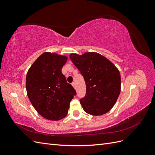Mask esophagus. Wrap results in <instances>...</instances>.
Returning a JSON list of instances; mask_svg holds the SVG:
<instances>
[{"instance_id":"obj_1","label":"esophagus","mask_w":155,"mask_h":155,"mask_svg":"<svg viewBox=\"0 0 155 155\" xmlns=\"http://www.w3.org/2000/svg\"><path fill=\"white\" fill-rule=\"evenodd\" d=\"M72 85L73 86V87H74V88H76V83H75L74 82H73V83H72Z\"/></svg>"}]
</instances>
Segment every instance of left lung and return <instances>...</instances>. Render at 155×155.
Returning a JSON list of instances; mask_svg holds the SVG:
<instances>
[{
    "label": "left lung",
    "mask_w": 155,
    "mask_h": 155,
    "mask_svg": "<svg viewBox=\"0 0 155 155\" xmlns=\"http://www.w3.org/2000/svg\"><path fill=\"white\" fill-rule=\"evenodd\" d=\"M70 58L85 79L86 95L80 100L87 114L101 116L109 112L121 91V76L110 61L97 52L70 54Z\"/></svg>",
    "instance_id": "8db88e82"
}]
</instances>
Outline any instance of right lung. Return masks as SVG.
I'll use <instances>...</instances> for the list:
<instances>
[{
    "instance_id": "right-lung-1",
    "label": "right lung",
    "mask_w": 155,
    "mask_h": 155,
    "mask_svg": "<svg viewBox=\"0 0 155 155\" xmlns=\"http://www.w3.org/2000/svg\"><path fill=\"white\" fill-rule=\"evenodd\" d=\"M68 57L48 51L41 54L28 70L27 95L34 109L43 118L58 121L68 114L76 91L61 72Z\"/></svg>"
}]
</instances>
